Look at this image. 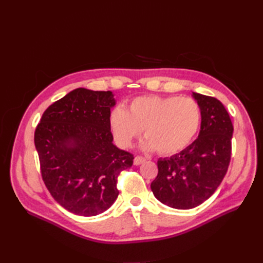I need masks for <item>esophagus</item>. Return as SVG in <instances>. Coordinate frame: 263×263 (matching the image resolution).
Returning <instances> with one entry per match:
<instances>
[{
	"label": "esophagus",
	"mask_w": 263,
	"mask_h": 263,
	"mask_svg": "<svg viewBox=\"0 0 263 263\" xmlns=\"http://www.w3.org/2000/svg\"><path fill=\"white\" fill-rule=\"evenodd\" d=\"M145 161H146V159H145L144 157L137 156V157H135V159H134V164H135V165H139V164H141V163H144Z\"/></svg>",
	"instance_id": "obj_1"
}]
</instances>
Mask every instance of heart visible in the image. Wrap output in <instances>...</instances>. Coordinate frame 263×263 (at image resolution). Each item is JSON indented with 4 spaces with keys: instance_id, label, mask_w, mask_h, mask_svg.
Instances as JSON below:
<instances>
[{
    "instance_id": "b5f03b06",
    "label": "heart",
    "mask_w": 263,
    "mask_h": 263,
    "mask_svg": "<svg viewBox=\"0 0 263 263\" xmlns=\"http://www.w3.org/2000/svg\"><path fill=\"white\" fill-rule=\"evenodd\" d=\"M201 124V108L191 98L140 97L130 102L128 110L118 105L109 114V127L116 144L127 148L145 132L140 142L146 151L174 155L185 149Z\"/></svg>"
}]
</instances>
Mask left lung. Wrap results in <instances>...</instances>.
Instances as JSON below:
<instances>
[{
    "label": "left lung",
    "mask_w": 263,
    "mask_h": 263,
    "mask_svg": "<svg viewBox=\"0 0 263 263\" xmlns=\"http://www.w3.org/2000/svg\"><path fill=\"white\" fill-rule=\"evenodd\" d=\"M192 97L201 108L197 138L180 154L158 160V176L151 183L156 198L177 210H190L210 198L227 172L233 123L225 106L200 93Z\"/></svg>",
    "instance_id": "1"
}]
</instances>
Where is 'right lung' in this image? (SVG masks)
Returning a JSON list of instances; mask_svg holds the SVG:
<instances>
[{
    "label": "right lung",
    "instance_id": "right-lung-1",
    "mask_svg": "<svg viewBox=\"0 0 263 263\" xmlns=\"http://www.w3.org/2000/svg\"><path fill=\"white\" fill-rule=\"evenodd\" d=\"M110 91L79 87L45 110L35 130L42 177L63 209L80 216L108 210L118 196L117 177L134 156L113 144Z\"/></svg>",
    "mask_w": 263,
    "mask_h": 263
}]
</instances>
